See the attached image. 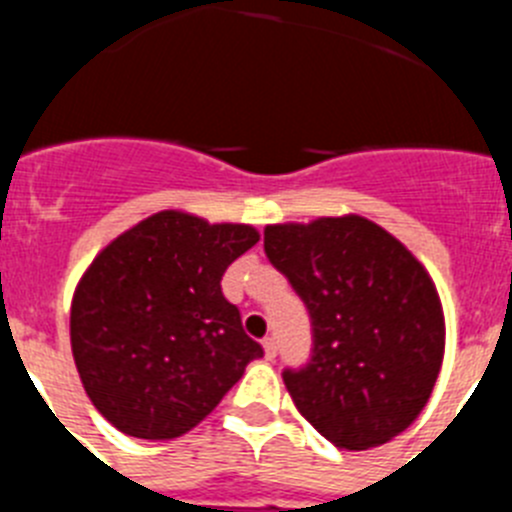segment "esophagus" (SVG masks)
I'll list each match as a JSON object with an SVG mask.
<instances>
[{
  "instance_id": "34e87169",
  "label": "esophagus",
  "mask_w": 512,
  "mask_h": 512,
  "mask_svg": "<svg viewBox=\"0 0 512 512\" xmlns=\"http://www.w3.org/2000/svg\"><path fill=\"white\" fill-rule=\"evenodd\" d=\"M262 349H265L267 359H275V354H278V344H275L273 336H265V339H262Z\"/></svg>"
}]
</instances>
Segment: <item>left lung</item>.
Listing matches in <instances>:
<instances>
[{"label":"left lung","mask_w":512,"mask_h":512,"mask_svg":"<svg viewBox=\"0 0 512 512\" xmlns=\"http://www.w3.org/2000/svg\"><path fill=\"white\" fill-rule=\"evenodd\" d=\"M265 255L311 316V359L283 372L301 416L349 451L405 431L444 359V311L426 267L357 214L273 224Z\"/></svg>","instance_id":"8db88e82"}]
</instances>
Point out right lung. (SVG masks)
I'll return each instance as SVG.
<instances>
[{
  "label": "right lung",
  "mask_w": 512,
  "mask_h": 512,
  "mask_svg": "<svg viewBox=\"0 0 512 512\" xmlns=\"http://www.w3.org/2000/svg\"><path fill=\"white\" fill-rule=\"evenodd\" d=\"M255 227L158 211L107 245L73 293L71 349L96 411L135 439H176L214 411L262 347L222 275Z\"/></svg>",
  "instance_id": "right-lung-1"
}]
</instances>
